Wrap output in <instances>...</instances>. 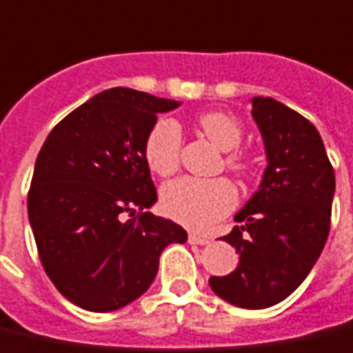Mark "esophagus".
Here are the masks:
<instances>
[{
	"label": "esophagus",
	"instance_id": "obj_1",
	"mask_svg": "<svg viewBox=\"0 0 353 353\" xmlns=\"http://www.w3.org/2000/svg\"><path fill=\"white\" fill-rule=\"evenodd\" d=\"M189 243H191V245L204 246V245H210V239L196 235V233H189Z\"/></svg>",
	"mask_w": 353,
	"mask_h": 353
}]
</instances>
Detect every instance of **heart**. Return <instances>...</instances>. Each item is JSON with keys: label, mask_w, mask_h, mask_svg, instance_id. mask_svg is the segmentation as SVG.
Segmentation results:
<instances>
[{"label": "heart", "mask_w": 353, "mask_h": 353, "mask_svg": "<svg viewBox=\"0 0 353 353\" xmlns=\"http://www.w3.org/2000/svg\"><path fill=\"white\" fill-rule=\"evenodd\" d=\"M196 124L218 149L228 151L225 166L236 176H246L250 162L243 152L236 151L243 139V125L239 120L221 112L210 110L196 118ZM181 128L170 118H160L152 125L145 139V160L149 168L160 177L172 176L179 168L181 160ZM162 210L191 229H208L216 221L228 216L235 208L236 191L225 177L199 179V177H179L164 185L160 193Z\"/></svg>", "instance_id": "heart-1"}]
</instances>
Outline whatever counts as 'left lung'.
<instances>
[{"instance_id": "8db88e82", "label": "left lung", "mask_w": 353, "mask_h": 353, "mask_svg": "<svg viewBox=\"0 0 353 353\" xmlns=\"http://www.w3.org/2000/svg\"><path fill=\"white\" fill-rule=\"evenodd\" d=\"M252 118L265 145L260 189L235 216L223 241L239 252L236 270L210 277L225 302L246 310L279 304L317 262L331 228L334 170L315 125L271 97H254Z\"/></svg>"}]
</instances>
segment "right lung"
<instances>
[{"label": "right lung", "instance_id": "right-lung-1", "mask_svg": "<svg viewBox=\"0 0 353 353\" xmlns=\"http://www.w3.org/2000/svg\"><path fill=\"white\" fill-rule=\"evenodd\" d=\"M179 107L112 88L51 130L34 166L28 218L57 290L90 312H114L151 287L159 258L187 231L152 216L157 189L145 139L157 114Z\"/></svg>", "mask_w": 353, "mask_h": 353}]
</instances>
